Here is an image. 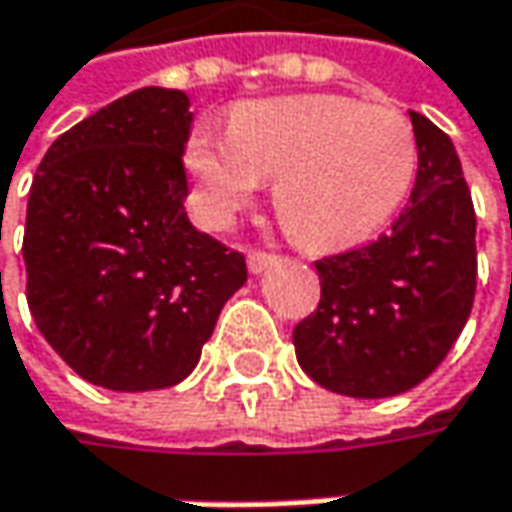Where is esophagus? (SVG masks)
<instances>
[{"label":"esophagus","instance_id":"34e87169","mask_svg":"<svg viewBox=\"0 0 512 512\" xmlns=\"http://www.w3.org/2000/svg\"><path fill=\"white\" fill-rule=\"evenodd\" d=\"M276 262V256L268 253V250H259V247H253L250 253H247V268L253 270V273H262L265 268H270Z\"/></svg>","mask_w":512,"mask_h":512}]
</instances>
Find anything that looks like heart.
Returning a JSON list of instances; mask_svg holds the SVG:
<instances>
[{
    "instance_id": "obj_1",
    "label": "heart",
    "mask_w": 512,
    "mask_h": 512,
    "mask_svg": "<svg viewBox=\"0 0 512 512\" xmlns=\"http://www.w3.org/2000/svg\"><path fill=\"white\" fill-rule=\"evenodd\" d=\"M187 167L213 221L236 216L273 178L285 233L308 250L374 239L403 207L418 172L409 120L392 106L340 94H291L239 103L227 138L195 129Z\"/></svg>"
}]
</instances>
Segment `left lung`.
Listing matches in <instances>:
<instances>
[{"instance_id":"obj_1","label":"left lung","mask_w":512,"mask_h":512,"mask_svg":"<svg viewBox=\"0 0 512 512\" xmlns=\"http://www.w3.org/2000/svg\"><path fill=\"white\" fill-rule=\"evenodd\" d=\"M418 178L377 242L317 262L320 305L294 328L311 380L348 397L409 392L441 366L473 311L475 210L458 152L409 112Z\"/></svg>"}]
</instances>
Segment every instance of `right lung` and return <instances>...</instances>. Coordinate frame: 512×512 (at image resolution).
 Listing matches in <instances>:
<instances>
[{
  "label": "right lung",
  "mask_w": 512,
  "mask_h": 512,
  "mask_svg": "<svg viewBox=\"0 0 512 512\" xmlns=\"http://www.w3.org/2000/svg\"><path fill=\"white\" fill-rule=\"evenodd\" d=\"M190 97L138 89L51 143L22 259L39 334L83 380L115 392L181 383L247 265L187 218Z\"/></svg>",
  "instance_id": "1"
}]
</instances>
